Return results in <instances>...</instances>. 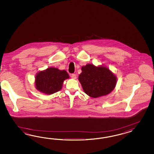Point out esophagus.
<instances>
[{"label":"esophagus","mask_w":154,"mask_h":154,"mask_svg":"<svg viewBox=\"0 0 154 154\" xmlns=\"http://www.w3.org/2000/svg\"><path fill=\"white\" fill-rule=\"evenodd\" d=\"M71 77L73 79H76V78H77V75L75 74H72L71 75Z\"/></svg>","instance_id":"obj_1"}]
</instances>
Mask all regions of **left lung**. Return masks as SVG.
Masks as SVG:
<instances>
[{
    "mask_svg": "<svg viewBox=\"0 0 154 154\" xmlns=\"http://www.w3.org/2000/svg\"><path fill=\"white\" fill-rule=\"evenodd\" d=\"M79 79L85 93L92 98L110 93L116 84V77L108 68L87 64L82 67Z\"/></svg>",
    "mask_w": 154,
    "mask_h": 154,
    "instance_id": "8db88e82",
    "label": "left lung"
}]
</instances>
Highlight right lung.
Wrapping results in <instances>:
<instances>
[{
    "label": "right lung",
    "mask_w": 154,
    "mask_h": 154,
    "mask_svg": "<svg viewBox=\"0 0 154 154\" xmlns=\"http://www.w3.org/2000/svg\"><path fill=\"white\" fill-rule=\"evenodd\" d=\"M67 79L69 75L65 70L49 68L38 73L35 80L36 88L46 94L55 93L61 90L64 81Z\"/></svg>",
    "instance_id": "add662e5"
}]
</instances>
